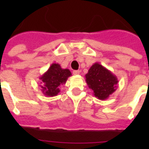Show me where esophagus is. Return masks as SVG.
Segmentation results:
<instances>
[{
	"label": "esophagus",
	"instance_id": "34e87169",
	"mask_svg": "<svg viewBox=\"0 0 149 149\" xmlns=\"http://www.w3.org/2000/svg\"><path fill=\"white\" fill-rule=\"evenodd\" d=\"M79 70H73V71H72V73H73V74L74 75H78V74H79Z\"/></svg>",
	"mask_w": 149,
	"mask_h": 149
}]
</instances>
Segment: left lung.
Returning a JSON list of instances; mask_svg holds the SVG:
<instances>
[{"instance_id":"1","label":"left lung","mask_w":149,"mask_h":149,"mask_svg":"<svg viewBox=\"0 0 149 149\" xmlns=\"http://www.w3.org/2000/svg\"><path fill=\"white\" fill-rule=\"evenodd\" d=\"M85 77L89 88L99 100L107 99L117 90V77L100 63L92 65Z\"/></svg>"}]
</instances>
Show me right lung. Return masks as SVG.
Segmentation results:
<instances>
[{
    "label": "right lung",
    "instance_id": "add662e5",
    "mask_svg": "<svg viewBox=\"0 0 149 149\" xmlns=\"http://www.w3.org/2000/svg\"><path fill=\"white\" fill-rule=\"evenodd\" d=\"M72 73L69 69L61 68L58 63H52L49 70L39 77L41 91L46 97H55L60 92L59 86L65 84Z\"/></svg>",
    "mask_w": 149,
    "mask_h": 149
}]
</instances>
